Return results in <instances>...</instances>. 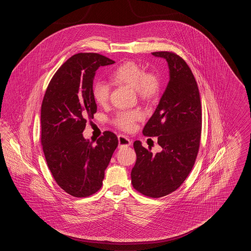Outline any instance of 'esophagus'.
Here are the masks:
<instances>
[{"label":"esophagus","instance_id":"esophagus-1","mask_svg":"<svg viewBox=\"0 0 251 251\" xmlns=\"http://www.w3.org/2000/svg\"><path fill=\"white\" fill-rule=\"evenodd\" d=\"M119 143L120 147H129L131 146V141L125 135H119Z\"/></svg>","mask_w":251,"mask_h":251}]
</instances>
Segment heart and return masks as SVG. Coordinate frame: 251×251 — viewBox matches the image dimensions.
<instances>
[{
	"instance_id": "1",
	"label": "heart",
	"mask_w": 251,
	"mask_h": 251,
	"mask_svg": "<svg viewBox=\"0 0 251 251\" xmlns=\"http://www.w3.org/2000/svg\"><path fill=\"white\" fill-rule=\"evenodd\" d=\"M112 77L115 81L127 84L135 89L136 93L143 99H151L158 93L160 88V79L154 72H145L135 62L128 61L120 65ZM92 95L94 100L100 105H104L110 97V85L99 81L92 86ZM142 119V113L138 110H125L118 113L115 123L120 129L131 131L136 121Z\"/></svg>"
}]
</instances>
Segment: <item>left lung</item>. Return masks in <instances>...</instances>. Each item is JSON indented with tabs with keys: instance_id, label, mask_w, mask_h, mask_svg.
Masks as SVG:
<instances>
[{
	"instance_id": "1",
	"label": "left lung",
	"mask_w": 251,
	"mask_h": 251,
	"mask_svg": "<svg viewBox=\"0 0 251 251\" xmlns=\"http://www.w3.org/2000/svg\"><path fill=\"white\" fill-rule=\"evenodd\" d=\"M167 60L169 82L144 135L158 136L160 152L153 154L134 141L136 162L131 169L132 186L150 198L177 190L194 167L201 134V103L199 87L186 62L174 52L155 51Z\"/></svg>"
}]
</instances>
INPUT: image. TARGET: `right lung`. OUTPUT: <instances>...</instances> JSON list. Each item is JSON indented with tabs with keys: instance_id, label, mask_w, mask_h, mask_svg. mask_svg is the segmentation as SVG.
I'll return each instance as SVG.
<instances>
[{
	"instance_id": "add662e5",
	"label": "right lung",
	"mask_w": 251,
	"mask_h": 251,
	"mask_svg": "<svg viewBox=\"0 0 251 251\" xmlns=\"http://www.w3.org/2000/svg\"><path fill=\"white\" fill-rule=\"evenodd\" d=\"M115 61L93 52L67 60L49 84L41 105V144L49 169L68 194L84 198L99 191L104 171L119 145L105 131L96 144L83 135L97 104L92 95L96 71Z\"/></svg>"
}]
</instances>
